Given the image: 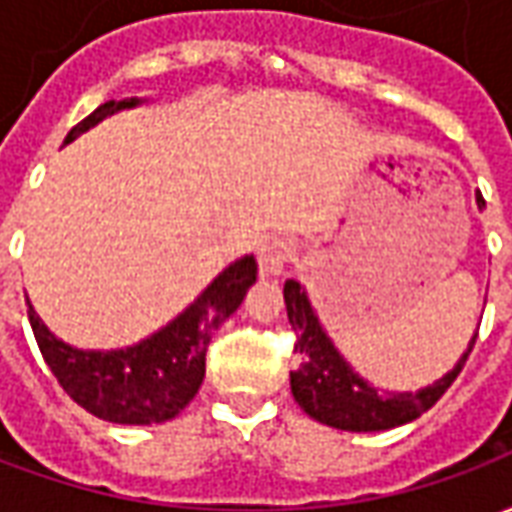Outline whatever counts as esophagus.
I'll list each match as a JSON object with an SVG mask.
<instances>
[{"label": "esophagus", "instance_id": "34e87169", "mask_svg": "<svg viewBox=\"0 0 512 512\" xmlns=\"http://www.w3.org/2000/svg\"><path fill=\"white\" fill-rule=\"evenodd\" d=\"M293 255V244L282 235H271L263 244L257 246V266H260V274H268V277H279L285 271V263Z\"/></svg>", "mask_w": 512, "mask_h": 512}]
</instances>
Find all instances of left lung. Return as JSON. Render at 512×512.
<instances>
[{
    "mask_svg": "<svg viewBox=\"0 0 512 512\" xmlns=\"http://www.w3.org/2000/svg\"><path fill=\"white\" fill-rule=\"evenodd\" d=\"M474 200H477V208L483 211L485 200L480 191L474 194ZM282 293H285L288 321L296 332L293 351L301 356L299 367L290 370V392L304 414L337 430L373 433V430L406 425L419 414H425L458 378L463 362L469 359V351L477 340V332H474L469 348L463 351L450 373H444L439 381L422 386L417 392H381L359 376L354 367L345 362V356L337 351V345L326 334L318 312L312 307L307 290L301 288L296 279H288Z\"/></svg>",
    "mask_w": 512,
    "mask_h": 512,
    "instance_id": "1",
    "label": "left lung"
}]
</instances>
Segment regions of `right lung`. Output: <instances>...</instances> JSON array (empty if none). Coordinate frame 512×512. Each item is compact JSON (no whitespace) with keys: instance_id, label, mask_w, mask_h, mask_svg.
<instances>
[{"instance_id":"right-lung-1","label":"right lung","mask_w":512,"mask_h":512,"mask_svg":"<svg viewBox=\"0 0 512 512\" xmlns=\"http://www.w3.org/2000/svg\"><path fill=\"white\" fill-rule=\"evenodd\" d=\"M145 98L106 101L73 126L62 145L95 128L123 109H136ZM255 255H244L222 268L189 307L178 312L145 340L112 351H87L51 332L29 304V323L40 354L68 395L90 414L117 425H158L175 419L200 392L205 378V351L213 332L233 315L246 290L255 285Z\"/></svg>"}]
</instances>
